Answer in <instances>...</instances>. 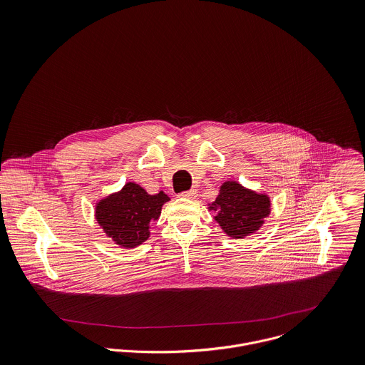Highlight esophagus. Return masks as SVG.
Segmentation results:
<instances>
[{"label": "esophagus", "mask_w": 365, "mask_h": 365, "mask_svg": "<svg viewBox=\"0 0 365 365\" xmlns=\"http://www.w3.org/2000/svg\"><path fill=\"white\" fill-rule=\"evenodd\" d=\"M179 196H180V197H185V199H196L197 190H196V189H190V190H187V192H182Z\"/></svg>", "instance_id": "obj_1"}]
</instances>
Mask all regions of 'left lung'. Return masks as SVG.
<instances>
[{
    "label": "left lung",
    "mask_w": 365,
    "mask_h": 365,
    "mask_svg": "<svg viewBox=\"0 0 365 365\" xmlns=\"http://www.w3.org/2000/svg\"><path fill=\"white\" fill-rule=\"evenodd\" d=\"M210 210L218 212L215 221L228 237L243 238L260 228L270 212V200L264 195L243 189L237 182H225Z\"/></svg>",
    "instance_id": "8db88e82"
}]
</instances>
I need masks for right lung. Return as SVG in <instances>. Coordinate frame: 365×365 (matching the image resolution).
Here are the masks:
<instances>
[{
    "instance_id": "add662e5",
    "label": "right lung",
    "mask_w": 365,
    "mask_h": 365,
    "mask_svg": "<svg viewBox=\"0 0 365 365\" xmlns=\"http://www.w3.org/2000/svg\"><path fill=\"white\" fill-rule=\"evenodd\" d=\"M169 197L160 192L148 195L135 183L124 185L122 192L96 205V220L103 231L123 247L138 246L150 237V224L160 218Z\"/></svg>"
}]
</instances>
